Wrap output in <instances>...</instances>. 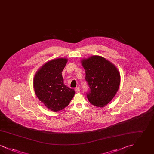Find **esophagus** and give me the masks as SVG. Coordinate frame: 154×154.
I'll return each instance as SVG.
<instances>
[{"label": "esophagus", "instance_id": "1", "mask_svg": "<svg viewBox=\"0 0 154 154\" xmlns=\"http://www.w3.org/2000/svg\"><path fill=\"white\" fill-rule=\"evenodd\" d=\"M75 90V92H76L77 93H79V92H80V87H76Z\"/></svg>", "mask_w": 154, "mask_h": 154}]
</instances>
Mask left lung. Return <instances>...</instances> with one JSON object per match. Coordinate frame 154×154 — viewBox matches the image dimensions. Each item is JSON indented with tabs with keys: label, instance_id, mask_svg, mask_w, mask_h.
<instances>
[{
	"label": "left lung",
	"instance_id": "left-lung-1",
	"mask_svg": "<svg viewBox=\"0 0 154 154\" xmlns=\"http://www.w3.org/2000/svg\"><path fill=\"white\" fill-rule=\"evenodd\" d=\"M85 70V80L89 90L86 93L89 102L103 107L112 99L120 84V74L113 64L99 56H92L82 61Z\"/></svg>",
	"mask_w": 154,
	"mask_h": 154
}]
</instances>
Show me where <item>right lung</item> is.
Returning a JSON list of instances; mask_svg holds the SVG:
<instances>
[{
    "label": "right lung",
    "instance_id": "right-lung-1",
    "mask_svg": "<svg viewBox=\"0 0 154 154\" xmlns=\"http://www.w3.org/2000/svg\"><path fill=\"white\" fill-rule=\"evenodd\" d=\"M67 61V59L59 58L48 62L37 72L33 80L37 97L54 112L67 106L75 93L63 84L62 72Z\"/></svg>",
    "mask_w": 154,
    "mask_h": 154
}]
</instances>
